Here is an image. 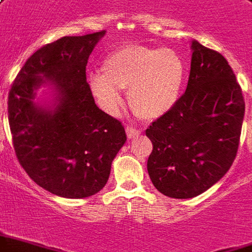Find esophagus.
I'll return each instance as SVG.
<instances>
[{
	"label": "esophagus",
	"mask_w": 252,
	"mask_h": 252,
	"mask_svg": "<svg viewBox=\"0 0 252 252\" xmlns=\"http://www.w3.org/2000/svg\"><path fill=\"white\" fill-rule=\"evenodd\" d=\"M126 134H128V139H134L136 136H139L140 130L132 126H126Z\"/></svg>",
	"instance_id": "1"
}]
</instances>
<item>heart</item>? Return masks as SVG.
I'll list each match as a JSON object with an SVG mask.
<instances>
[{
	"mask_svg": "<svg viewBox=\"0 0 252 252\" xmlns=\"http://www.w3.org/2000/svg\"><path fill=\"white\" fill-rule=\"evenodd\" d=\"M103 72H92L88 84L99 104L116 113L123 104L120 90H128L132 111L144 120H157L176 105L185 79V63L172 49L126 45L103 61Z\"/></svg>",
	"mask_w": 252,
	"mask_h": 252,
	"instance_id": "b5f03b06",
	"label": "heart"
}]
</instances>
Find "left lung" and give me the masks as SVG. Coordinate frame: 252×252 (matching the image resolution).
Masks as SVG:
<instances>
[{
    "mask_svg": "<svg viewBox=\"0 0 252 252\" xmlns=\"http://www.w3.org/2000/svg\"><path fill=\"white\" fill-rule=\"evenodd\" d=\"M188 87L176 105L152 123L148 173L170 198L202 194L227 173L237 156L245 99L220 53L191 41Z\"/></svg>",
    "mask_w": 252,
    "mask_h": 252,
    "instance_id": "obj_1",
    "label": "left lung"
}]
</instances>
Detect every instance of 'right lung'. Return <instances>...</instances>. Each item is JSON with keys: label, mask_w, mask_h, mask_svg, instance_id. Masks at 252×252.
Segmentation results:
<instances>
[{"label": "right lung", "mask_w": 252, "mask_h": 252, "mask_svg": "<svg viewBox=\"0 0 252 252\" xmlns=\"http://www.w3.org/2000/svg\"><path fill=\"white\" fill-rule=\"evenodd\" d=\"M103 32L63 36L29 58L11 86L9 124L19 164L36 185L63 198H86L108 181L126 141L122 123L95 104L86 78L88 57ZM52 90L50 102L35 100Z\"/></svg>", "instance_id": "obj_1"}]
</instances>
